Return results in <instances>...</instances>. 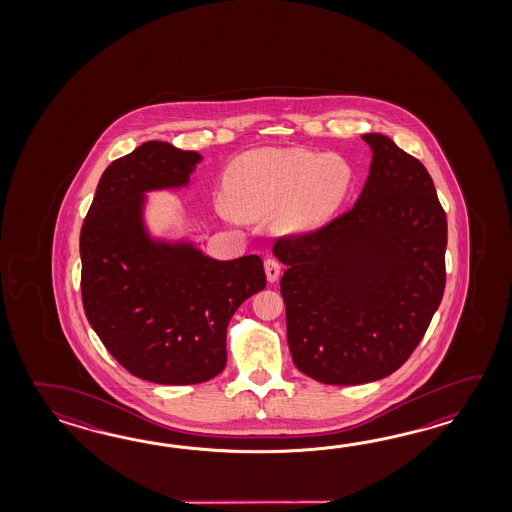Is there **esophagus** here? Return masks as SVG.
I'll return each instance as SVG.
<instances>
[{"instance_id": "esophagus-1", "label": "esophagus", "mask_w": 512, "mask_h": 512, "mask_svg": "<svg viewBox=\"0 0 512 512\" xmlns=\"http://www.w3.org/2000/svg\"><path fill=\"white\" fill-rule=\"evenodd\" d=\"M280 271H282V265L278 263V260H274V258H267L265 260V274H267L269 282H276L278 276H280Z\"/></svg>"}]
</instances>
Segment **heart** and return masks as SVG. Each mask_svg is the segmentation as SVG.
<instances>
[{"label": "heart", "mask_w": 512, "mask_h": 512, "mask_svg": "<svg viewBox=\"0 0 512 512\" xmlns=\"http://www.w3.org/2000/svg\"><path fill=\"white\" fill-rule=\"evenodd\" d=\"M351 181V166L337 155L300 148L254 150L225 172V216L263 219L280 212L276 225L282 232H309L335 214Z\"/></svg>", "instance_id": "obj_1"}]
</instances>
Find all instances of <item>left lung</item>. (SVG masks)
I'll return each mask as SVG.
<instances>
[{
  "instance_id": "left-lung-1",
  "label": "left lung",
  "mask_w": 512,
  "mask_h": 512,
  "mask_svg": "<svg viewBox=\"0 0 512 512\" xmlns=\"http://www.w3.org/2000/svg\"><path fill=\"white\" fill-rule=\"evenodd\" d=\"M370 175L353 208L274 243L294 366L353 386L399 370L445 293L446 214L421 161L366 133Z\"/></svg>"
}]
</instances>
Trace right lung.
Masks as SVG:
<instances>
[{
    "label": "right lung",
    "mask_w": 512,
    "mask_h": 512,
    "mask_svg": "<svg viewBox=\"0 0 512 512\" xmlns=\"http://www.w3.org/2000/svg\"><path fill=\"white\" fill-rule=\"evenodd\" d=\"M201 159L144 142L106 168L80 230L87 320L120 366L157 384H199L225 370L230 318L267 283L256 254L214 260L146 227V192L188 186Z\"/></svg>",
    "instance_id": "right-lung-1"
}]
</instances>
